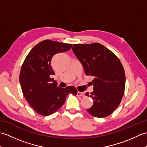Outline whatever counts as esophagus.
I'll return each instance as SVG.
<instances>
[{
  "instance_id": "esophagus-1",
  "label": "esophagus",
  "mask_w": 147,
  "mask_h": 147,
  "mask_svg": "<svg viewBox=\"0 0 147 147\" xmlns=\"http://www.w3.org/2000/svg\"><path fill=\"white\" fill-rule=\"evenodd\" d=\"M77 95L78 96H84L85 95V93L84 92H78L77 93Z\"/></svg>"
}]
</instances>
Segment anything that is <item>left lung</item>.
<instances>
[{"label":"left lung","instance_id":"1","mask_svg":"<svg viewBox=\"0 0 147 147\" xmlns=\"http://www.w3.org/2000/svg\"><path fill=\"white\" fill-rule=\"evenodd\" d=\"M74 54L83 65L85 73L93 76V91L85 95L93 100L87 112L96 117L109 116L117 108L123 98L126 76L119 59L100 43L74 44Z\"/></svg>","mask_w":147,"mask_h":147}]
</instances>
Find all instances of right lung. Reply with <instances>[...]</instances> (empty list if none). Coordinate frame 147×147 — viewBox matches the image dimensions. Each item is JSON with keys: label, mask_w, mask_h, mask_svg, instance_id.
<instances>
[{"label": "right lung", "mask_w": 147, "mask_h": 147, "mask_svg": "<svg viewBox=\"0 0 147 147\" xmlns=\"http://www.w3.org/2000/svg\"><path fill=\"white\" fill-rule=\"evenodd\" d=\"M73 44L45 40L31 50L22 65L20 85L24 98L37 114H54L65 103L67 95L78 93L73 86L60 88L50 76L55 74L51 61L55 54L70 50Z\"/></svg>", "instance_id": "1"}]
</instances>
